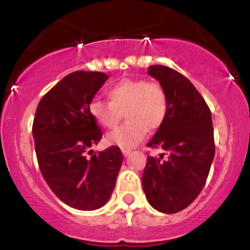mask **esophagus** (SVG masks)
<instances>
[{
  "instance_id": "obj_1",
  "label": "esophagus",
  "mask_w": 250,
  "mask_h": 250,
  "mask_svg": "<svg viewBox=\"0 0 250 250\" xmlns=\"http://www.w3.org/2000/svg\"><path fill=\"white\" fill-rule=\"evenodd\" d=\"M130 149H127V148H122V154L125 155V156H128L129 154H130Z\"/></svg>"
}]
</instances>
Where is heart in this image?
<instances>
[{
	"label": "heart",
	"mask_w": 250,
	"mask_h": 250,
	"mask_svg": "<svg viewBox=\"0 0 250 250\" xmlns=\"http://www.w3.org/2000/svg\"><path fill=\"white\" fill-rule=\"evenodd\" d=\"M109 101L100 99L89 103V114L103 128L111 129L121 121L123 113L128 120L108 134L111 145L130 149L145 139L150 130L161 128L167 119L169 101L161 83L146 79H125L107 89Z\"/></svg>",
	"instance_id": "obj_1"
}]
</instances>
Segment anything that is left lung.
<instances>
[{"label": "left lung", "instance_id": "left-lung-1", "mask_svg": "<svg viewBox=\"0 0 250 250\" xmlns=\"http://www.w3.org/2000/svg\"><path fill=\"white\" fill-rule=\"evenodd\" d=\"M148 74L166 89L169 110L148 147L142 187L151 207L166 214L187 208L206 185L215 155L211 113L205 99L186 76L166 65H150Z\"/></svg>", "mask_w": 250, "mask_h": 250}]
</instances>
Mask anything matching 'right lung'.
Returning <instances> with one entry per match:
<instances>
[{"label": "right lung", "mask_w": 250, "mask_h": 250, "mask_svg": "<svg viewBox=\"0 0 250 250\" xmlns=\"http://www.w3.org/2000/svg\"><path fill=\"white\" fill-rule=\"evenodd\" d=\"M107 80L100 71H74L42 97L34 117L43 179L62 202L79 210H95L107 203L122 165L117 146L99 153L89 150L102 137L89 103Z\"/></svg>", "instance_id": "obj_1"}]
</instances>
